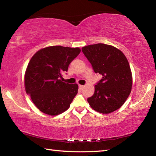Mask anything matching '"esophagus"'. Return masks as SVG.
Returning a JSON list of instances; mask_svg holds the SVG:
<instances>
[{
	"instance_id": "1",
	"label": "esophagus",
	"mask_w": 156,
	"mask_h": 156,
	"mask_svg": "<svg viewBox=\"0 0 156 156\" xmlns=\"http://www.w3.org/2000/svg\"><path fill=\"white\" fill-rule=\"evenodd\" d=\"M79 89H80V90H83V88H84V85H81V84H79Z\"/></svg>"
}]
</instances>
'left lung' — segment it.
<instances>
[{
  "mask_svg": "<svg viewBox=\"0 0 156 156\" xmlns=\"http://www.w3.org/2000/svg\"><path fill=\"white\" fill-rule=\"evenodd\" d=\"M95 73L102 78L95 85L93 96L87 101L92 109L109 113L125 103L131 91L130 66L123 53L109 44L98 43L82 48Z\"/></svg>",
  "mask_w": 156,
  "mask_h": 156,
  "instance_id": "1",
  "label": "left lung"
}]
</instances>
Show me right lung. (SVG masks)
<instances>
[{
	"label": "right lung",
	"mask_w": 156,
	"mask_h": 156,
	"mask_svg": "<svg viewBox=\"0 0 156 156\" xmlns=\"http://www.w3.org/2000/svg\"><path fill=\"white\" fill-rule=\"evenodd\" d=\"M80 52L78 47L51 46L39 50L31 58L25 75V91L41 112L56 115L70 107L78 86L64 83L62 76Z\"/></svg>",
	"instance_id": "obj_1"
}]
</instances>
